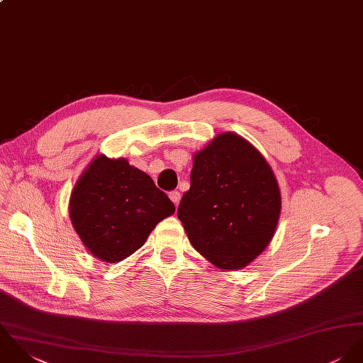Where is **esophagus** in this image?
<instances>
[{
	"label": "esophagus",
	"mask_w": 363,
	"mask_h": 363,
	"mask_svg": "<svg viewBox=\"0 0 363 363\" xmlns=\"http://www.w3.org/2000/svg\"><path fill=\"white\" fill-rule=\"evenodd\" d=\"M169 199L174 202V205L175 206H178V203H179V201H181V194L178 192V191H172V192H169Z\"/></svg>",
	"instance_id": "obj_1"
}]
</instances>
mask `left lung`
<instances>
[{
  "label": "left lung",
  "instance_id": "left-lung-1",
  "mask_svg": "<svg viewBox=\"0 0 363 363\" xmlns=\"http://www.w3.org/2000/svg\"><path fill=\"white\" fill-rule=\"evenodd\" d=\"M279 215L278 181L250 142L225 132L194 155L178 218L215 267L234 271L252 262L272 240Z\"/></svg>",
  "mask_w": 363,
  "mask_h": 363
}]
</instances>
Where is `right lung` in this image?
I'll use <instances>...</instances> for the list:
<instances>
[{"mask_svg": "<svg viewBox=\"0 0 363 363\" xmlns=\"http://www.w3.org/2000/svg\"><path fill=\"white\" fill-rule=\"evenodd\" d=\"M174 212V203L145 172L104 154L81 174L70 198V218L82 244L109 264L138 251Z\"/></svg>", "mask_w": 363, "mask_h": 363, "instance_id": "obj_1", "label": "right lung"}]
</instances>
